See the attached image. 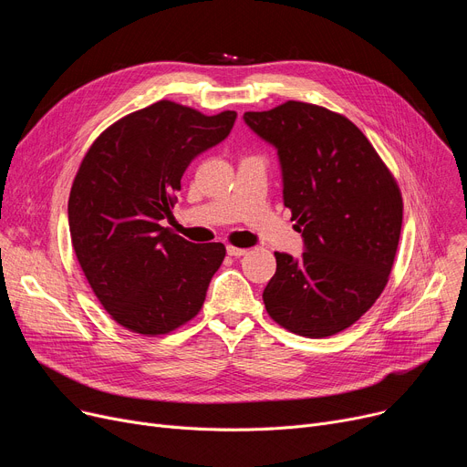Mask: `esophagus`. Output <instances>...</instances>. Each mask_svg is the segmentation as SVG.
Instances as JSON below:
<instances>
[{
  "mask_svg": "<svg viewBox=\"0 0 467 467\" xmlns=\"http://www.w3.org/2000/svg\"><path fill=\"white\" fill-rule=\"evenodd\" d=\"M227 254L231 257H242V255L248 254V250L246 248H236V246H227Z\"/></svg>",
  "mask_w": 467,
  "mask_h": 467,
  "instance_id": "esophagus-1",
  "label": "esophagus"
}]
</instances>
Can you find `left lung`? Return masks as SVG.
<instances>
[{"label":"left lung","instance_id":"8db88e82","mask_svg":"<svg viewBox=\"0 0 467 467\" xmlns=\"http://www.w3.org/2000/svg\"><path fill=\"white\" fill-rule=\"evenodd\" d=\"M244 120L276 147L284 204L305 240L301 259L275 252L265 308L301 337L345 331L375 305L394 266L403 221L398 182L354 122L322 106L289 100L246 111Z\"/></svg>","mask_w":467,"mask_h":467}]
</instances>
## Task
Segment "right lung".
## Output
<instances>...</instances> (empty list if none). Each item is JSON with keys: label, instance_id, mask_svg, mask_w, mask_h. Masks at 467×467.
Here are the masks:
<instances>
[{"label": "right lung", "instance_id": "add662e5", "mask_svg": "<svg viewBox=\"0 0 467 467\" xmlns=\"http://www.w3.org/2000/svg\"><path fill=\"white\" fill-rule=\"evenodd\" d=\"M236 111L204 115L161 100L94 140L73 180V250L113 320L145 337L187 324L225 259L221 242L192 244L168 227L191 161L223 141Z\"/></svg>", "mask_w": 467, "mask_h": 467}]
</instances>
